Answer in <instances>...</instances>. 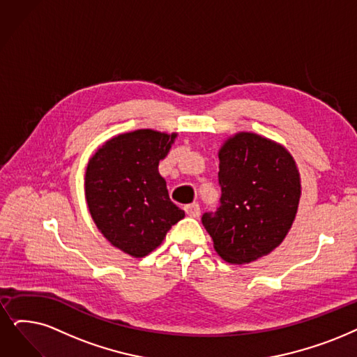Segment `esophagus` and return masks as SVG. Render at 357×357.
Listing matches in <instances>:
<instances>
[{
	"label": "esophagus",
	"mask_w": 357,
	"mask_h": 357,
	"mask_svg": "<svg viewBox=\"0 0 357 357\" xmlns=\"http://www.w3.org/2000/svg\"><path fill=\"white\" fill-rule=\"evenodd\" d=\"M184 211H186L188 215L192 218H197L199 215H201V206H199V204H196V202L184 206Z\"/></svg>",
	"instance_id": "1"
}]
</instances>
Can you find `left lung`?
I'll return each mask as SVG.
<instances>
[{"label":"left lung","mask_w":357,"mask_h":357,"mask_svg":"<svg viewBox=\"0 0 357 357\" xmlns=\"http://www.w3.org/2000/svg\"><path fill=\"white\" fill-rule=\"evenodd\" d=\"M220 206L202 224L213 249L230 264H249L287 236L301 199V174L290 152L275 142L241 132L220 149Z\"/></svg>","instance_id":"1"}]
</instances>
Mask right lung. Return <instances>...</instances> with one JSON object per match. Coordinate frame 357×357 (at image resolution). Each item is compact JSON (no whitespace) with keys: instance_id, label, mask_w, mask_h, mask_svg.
Masks as SVG:
<instances>
[{"instance_id":"add662e5","label":"right lung","mask_w":357,"mask_h":357,"mask_svg":"<svg viewBox=\"0 0 357 357\" xmlns=\"http://www.w3.org/2000/svg\"><path fill=\"white\" fill-rule=\"evenodd\" d=\"M177 133L135 130L107 140L88 162L84 195L98 230L133 258L158 248L184 217L158 171Z\"/></svg>"}]
</instances>
